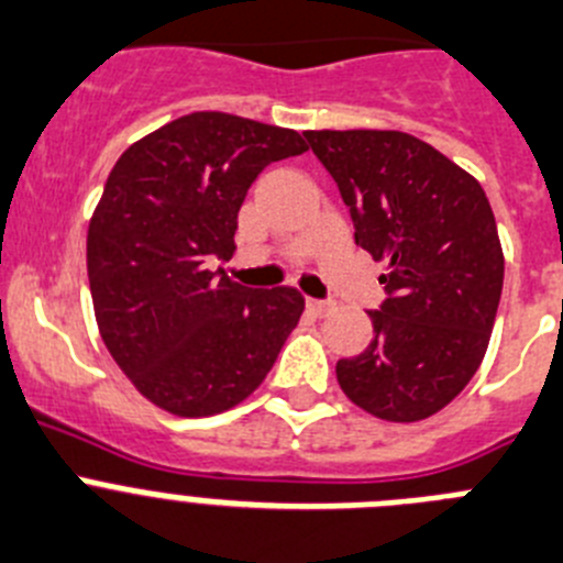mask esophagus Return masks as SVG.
<instances>
[{
  "label": "esophagus",
  "instance_id": "esophagus-1",
  "mask_svg": "<svg viewBox=\"0 0 563 563\" xmlns=\"http://www.w3.org/2000/svg\"><path fill=\"white\" fill-rule=\"evenodd\" d=\"M306 306H308V311L317 313V317H325V313L333 311V302L331 300H313V297H308Z\"/></svg>",
  "mask_w": 563,
  "mask_h": 563
}]
</instances>
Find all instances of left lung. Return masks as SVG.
<instances>
[{
    "mask_svg": "<svg viewBox=\"0 0 563 563\" xmlns=\"http://www.w3.org/2000/svg\"><path fill=\"white\" fill-rule=\"evenodd\" d=\"M351 210L356 244L387 261L373 342L339 358V387L382 420L440 412L477 373L503 297L494 210L474 176L404 131H306Z\"/></svg>",
    "mask_w": 563,
    "mask_h": 563,
    "instance_id": "obj_1",
    "label": "left lung"
}]
</instances>
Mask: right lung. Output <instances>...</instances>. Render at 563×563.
Listing matches in <instances>:
<instances>
[{
    "label": "right lung",
    "instance_id": "obj_1",
    "mask_svg": "<svg viewBox=\"0 0 563 563\" xmlns=\"http://www.w3.org/2000/svg\"><path fill=\"white\" fill-rule=\"evenodd\" d=\"M306 151L291 129L194 111L131 145L89 221L86 269L106 347L134 387L179 418L250 398L306 300L246 288L232 255L238 210L266 165Z\"/></svg>",
    "mask_w": 563,
    "mask_h": 563
}]
</instances>
